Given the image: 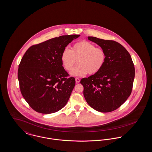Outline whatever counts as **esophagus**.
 I'll return each mask as SVG.
<instances>
[{"label":"esophagus","mask_w":152,"mask_h":152,"mask_svg":"<svg viewBox=\"0 0 152 152\" xmlns=\"http://www.w3.org/2000/svg\"><path fill=\"white\" fill-rule=\"evenodd\" d=\"M75 80H76V83H79L80 82V79L78 77H76Z\"/></svg>","instance_id":"1"}]
</instances>
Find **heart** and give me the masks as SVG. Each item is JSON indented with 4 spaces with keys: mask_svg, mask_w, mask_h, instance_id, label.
<instances>
[{
    "mask_svg": "<svg viewBox=\"0 0 152 152\" xmlns=\"http://www.w3.org/2000/svg\"><path fill=\"white\" fill-rule=\"evenodd\" d=\"M106 54L101 47H96L93 43L83 40L72 45L70 50L65 49L61 54V61L64 69L71 70L76 62L70 74L73 76H82L87 74L94 75L99 72L105 64Z\"/></svg>",
    "mask_w": 152,
    "mask_h": 152,
    "instance_id": "b5f03b06",
    "label": "heart"
}]
</instances>
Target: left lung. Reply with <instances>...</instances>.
Listing matches in <instances>:
<instances>
[{
    "instance_id": "left-lung-1",
    "label": "left lung",
    "mask_w": 152,
    "mask_h": 152,
    "mask_svg": "<svg viewBox=\"0 0 152 152\" xmlns=\"http://www.w3.org/2000/svg\"><path fill=\"white\" fill-rule=\"evenodd\" d=\"M88 39L105 50L106 59L99 72L81 80L84 96L95 110L110 112L123 105L131 95L134 65L128 51L117 42L93 36Z\"/></svg>"
}]
</instances>
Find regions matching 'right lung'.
<instances>
[{
    "instance_id": "1",
    "label": "right lung",
    "mask_w": 152,
    "mask_h": 152,
    "mask_svg": "<svg viewBox=\"0 0 152 152\" xmlns=\"http://www.w3.org/2000/svg\"><path fill=\"white\" fill-rule=\"evenodd\" d=\"M79 35H64L29 47L19 64L18 79L25 100L36 112L50 114L67 104L75 79L64 69L61 54Z\"/></svg>"
}]
</instances>
